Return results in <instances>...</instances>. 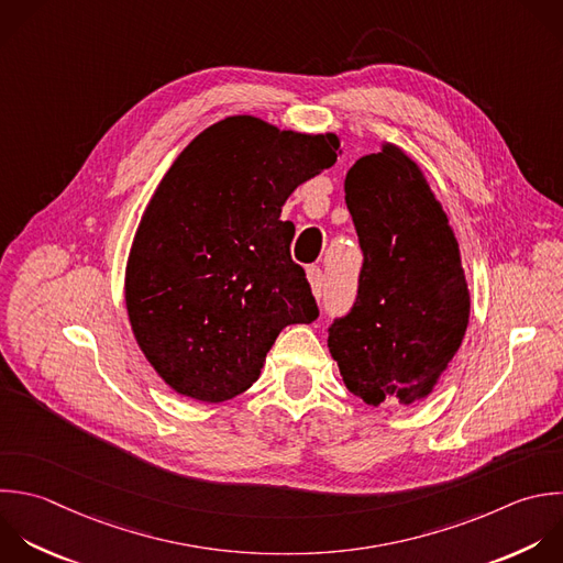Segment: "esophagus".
I'll list each match as a JSON object with an SVG mask.
<instances>
[{"instance_id":"obj_1","label":"esophagus","mask_w":563,"mask_h":563,"mask_svg":"<svg viewBox=\"0 0 563 563\" xmlns=\"http://www.w3.org/2000/svg\"><path fill=\"white\" fill-rule=\"evenodd\" d=\"M308 279H310V286H312V292L314 297L319 299L323 295V288H325V277H323V271L319 266H308Z\"/></svg>"}]
</instances>
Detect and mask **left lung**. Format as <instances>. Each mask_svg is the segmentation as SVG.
I'll list each match as a JSON object with an SVG mask.
<instances>
[{"label":"left lung","instance_id":"left-lung-1","mask_svg":"<svg viewBox=\"0 0 563 563\" xmlns=\"http://www.w3.org/2000/svg\"><path fill=\"white\" fill-rule=\"evenodd\" d=\"M345 205L363 266L328 347L367 405H411L433 389L468 323L457 242L422 172L394 145L350 167Z\"/></svg>","mask_w":563,"mask_h":563}]
</instances>
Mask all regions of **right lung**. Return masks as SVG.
<instances>
[{
	"mask_svg": "<svg viewBox=\"0 0 563 563\" xmlns=\"http://www.w3.org/2000/svg\"><path fill=\"white\" fill-rule=\"evenodd\" d=\"M336 150L334 134L229 117L165 174L134 238L125 301L141 350L178 394L222 402L246 391L277 334L319 317L279 213Z\"/></svg>",
	"mask_w": 563,
	"mask_h": 563,
	"instance_id": "obj_1",
	"label": "right lung"
}]
</instances>
